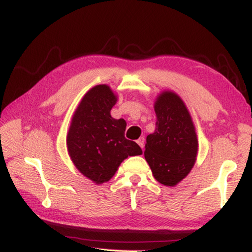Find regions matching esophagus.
I'll use <instances>...</instances> for the list:
<instances>
[{
  "label": "esophagus",
  "instance_id": "obj_1",
  "mask_svg": "<svg viewBox=\"0 0 252 252\" xmlns=\"http://www.w3.org/2000/svg\"><path fill=\"white\" fill-rule=\"evenodd\" d=\"M136 142H138L139 146L141 147L142 149L144 148V138H143V136H141V138H139V139H138V141H136Z\"/></svg>",
  "mask_w": 252,
  "mask_h": 252
}]
</instances>
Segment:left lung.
I'll return each instance as SVG.
<instances>
[{
	"mask_svg": "<svg viewBox=\"0 0 252 252\" xmlns=\"http://www.w3.org/2000/svg\"><path fill=\"white\" fill-rule=\"evenodd\" d=\"M156 130L147 136L144 158L161 185L174 187L193 168L198 138L185 102L173 91H162L155 102Z\"/></svg>",
	"mask_w": 252,
	"mask_h": 252,
	"instance_id": "1",
	"label": "left lung"
}]
</instances>
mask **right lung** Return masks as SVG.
<instances>
[{
  "label": "right lung",
  "instance_id": "1",
  "mask_svg": "<svg viewBox=\"0 0 252 252\" xmlns=\"http://www.w3.org/2000/svg\"><path fill=\"white\" fill-rule=\"evenodd\" d=\"M118 96L109 85L90 89L80 101L66 134V148L75 168L96 185L108 182L127 157L142 155L126 139V122L111 117Z\"/></svg>",
  "mask_w": 252,
  "mask_h": 252
}]
</instances>
